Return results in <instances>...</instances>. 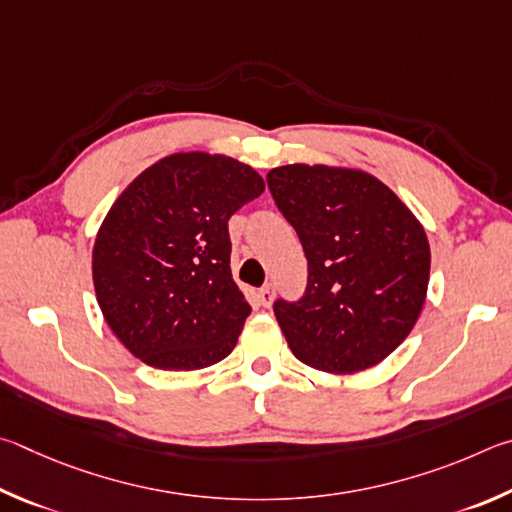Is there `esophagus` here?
I'll use <instances>...</instances> for the list:
<instances>
[{"label": "esophagus", "mask_w": 512, "mask_h": 512, "mask_svg": "<svg viewBox=\"0 0 512 512\" xmlns=\"http://www.w3.org/2000/svg\"><path fill=\"white\" fill-rule=\"evenodd\" d=\"M274 301V288L272 285H265V288L258 290V303H261L263 308H270Z\"/></svg>", "instance_id": "1"}]
</instances>
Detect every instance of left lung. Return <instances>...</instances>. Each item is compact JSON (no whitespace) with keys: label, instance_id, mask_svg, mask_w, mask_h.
Listing matches in <instances>:
<instances>
[{"label":"left lung","instance_id":"left-lung-1","mask_svg":"<svg viewBox=\"0 0 512 512\" xmlns=\"http://www.w3.org/2000/svg\"><path fill=\"white\" fill-rule=\"evenodd\" d=\"M267 186L308 258L299 301H274L292 353L312 369L355 373L391 355L427 297L429 242L400 197L364 170L290 164Z\"/></svg>","mask_w":512,"mask_h":512}]
</instances>
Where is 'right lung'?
I'll list each match as a JSON object with an SVG mask.
<instances>
[{
  "instance_id": "1",
  "label": "right lung",
  "mask_w": 512,
  "mask_h": 512,
  "mask_svg": "<svg viewBox=\"0 0 512 512\" xmlns=\"http://www.w3.org/2000/svg\"><path fill=\"white\" fill-rule=\"evenodd\" d=\"M265 191L238 159L175 152L132 179L96 233L98 306L128 351L161 371L227 357L251 306L231 279L229 218Z\"/></svg>"
}]
</instances>
